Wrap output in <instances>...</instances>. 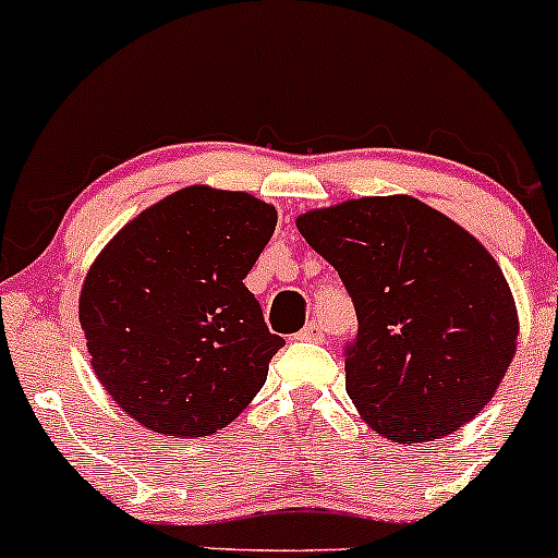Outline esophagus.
Masks as SVG:
<instances>
[{"mask_svg":"<svg viewBox=\"0 0 558 558\" xmlns=\"http://www.w3.org/2000/svg\"><path fill=\"white\" fill-rule=\"evenodd\" d=\"M298 340L303 342H322L324 340V327L318 322H308L303 329L298 331Z\"/></svg>","mask_w":558,"mask_h":558,"instance_id":"1","label":"esophagus"}]
</instances>
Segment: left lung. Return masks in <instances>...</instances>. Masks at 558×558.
Masks as SVG:
<instances>
[{
    "label": "left lung",
    "mask_w": 558,
    "mask_h": 558,
    "mask_svg": "<svg viewBox=\"0 0 558 558\" xmlns=\"http://www.w3.org/2000/svg\"><path fill=\"white\" fill-rule=\"evenodd\" d=\"M298 229L353 298L345 390L363 418L396 442L472 422L517 353L514 298L493 255L405 195L311 210Z\"/></svg>",
    "instance_id": "1"
}]
</instances>
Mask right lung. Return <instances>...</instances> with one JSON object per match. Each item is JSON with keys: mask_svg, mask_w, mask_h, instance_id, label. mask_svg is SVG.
Instances as JSON below:
<instances>
[{"mask_svg": "<svg viewBox=\"0 0 558 558\" xmlns=\"http://www.w3.org/2000/svg\"><path fill=\"white\" fill-rule=\"evenodd\" d=\"M277 210L186 186L112 236L81 290L94 374L131 418L177 437L227 427L284 345L245 287Z\"/></svg>", "mask_w": 558, "mask_h": 558, "instance_id": "right-lung-1", "label": "right lung"}]
</instances>
